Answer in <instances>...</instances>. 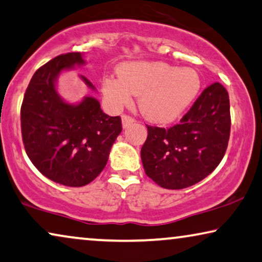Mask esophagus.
<instances>
[{
    "label": "esophagus",
    "mask_w": 262,
    "mask_h": 262,
    "mask_svg": "<svg viewBox=\"0 0 262 262\" xmlns=\"http://www.w3.org/2000/svg\"><path fill=\"white\" fill-rule=\"evenodd\" d=\"M122 122H123V127H127L128 125H131L132 123H135V118H132V117L127 116V115H123L122 116Z\"/></svg>",
    "instance_id": "34e87169"
}]
</instances>
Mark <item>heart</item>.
Returning <instances> with one entry per match:
<instances>
[{
    "instance_id": "heart-1",
    "label": "heart",
    "mask_w": 262,
    "mask_h": 262,
    "mask_svg": "<svg viewBox=\"0 0 262 262\" xmlns=\"http://www.w3.org/2000/svg\"><path fill=\"white\" fill-rule=\"evenodd\" d=\"M118 74L103 79V92L108 104L119 108L136 94L142 115L156 123H168L180 117L201 87L196 71L166 62H126L118 67Z\"/></svg>"
}]
</instances>
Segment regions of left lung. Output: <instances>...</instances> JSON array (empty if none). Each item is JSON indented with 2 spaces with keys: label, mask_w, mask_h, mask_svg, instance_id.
Wrapping results in <instances>:
<instances>
[{
  "label": "left lung",
  "mask_w": 262,
  "mask_h": 262,
  "mask_svg": "<svg viewBox=\"0 0 262 262\" xmlns=\"http://www.w3.org/2000/svg\"><path fill=\"white\" fill-rule=\"evenodd\" d=\"M146 127L147 138L140 150L146 175L165 189L194 185L213 172L226 154L230 135L228 92L214 82L180 123Z\"/></svg>",
  "instance_id": "1"
}]
</instances>
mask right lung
I'll list each match as a JSON object with an SVG mask.
<instances>
[{
    "instance_id": "add662e5",
    "label": "right lung",
    "mask_w": 262,
    "mask_h": 262,
    "mask_svg": "<svg viewBox=\"0 0 262 262\" xmlns=\"http://www.w3.org/2000/svg\"><path fill=\"white\" fill-rule=\"evenodd\" d=\"M85 63L81 53L55 56L34 73L21 106L25 150L35 168L55 183L82 187L103 171L110 150L122 132L120 117H110L100 104L86 97L71 105L59 97L60 72ZM85 84L94 86L85 77Z\"/></svg>"
}]
</instances>
